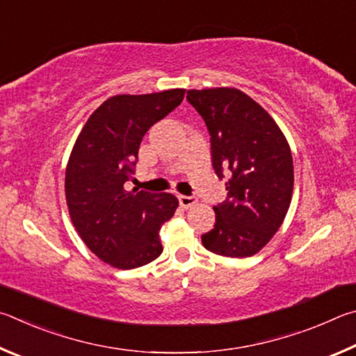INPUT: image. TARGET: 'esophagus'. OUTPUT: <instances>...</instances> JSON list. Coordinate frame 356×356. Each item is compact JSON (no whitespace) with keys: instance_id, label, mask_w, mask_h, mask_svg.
I'll list each match as a JSON object with an SVG mask.
<instances>
[{"instance_id":"obj_1","label":"esophagus","mask_w":356,"mask_h":356,"mask_svg":"<svg viewBox=\"0 0 356 356\" xmlns=\"http://www.w3.org/2000/svg\"><path fill=\"white\" fill-rule=\"evenodd\" d=\"M178 200H179V204H181L183 208H191L197 203V198L192 197V195H178Z\"/></svg>"}]
</instances>
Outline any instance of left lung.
I'll list each match as a JSON object with an SVG mask.
<instances>
[{"instance_id":"left-lung-1","label":"left lung","mask_w":356,"mask_h":356,"mask_svg":"<svg viewBox=\"0 0 356 356\" xmlns=\"http://www.w3.org/2000/svg\"><path fill=\"white\" fill-rule=\"evenodd\" d=\"M211 142L217 178L227 179V200L213 208L216 223L202 234L207 250L229 258L258 253L278 232L288 213L294 165L288 140L275 120L229 87L188 90Z\"/></svg>"}]
</instances>
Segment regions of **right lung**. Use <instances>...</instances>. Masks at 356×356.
Masks as SVG:
<instances>
[{"label":"right lung","mask_w":356,"mask_h":356,"mask_svg":"<svg viewBox=\"0 0 356 356\" xmlns=\"http://www.w3.org/2000/svg\"><path fill=\"white\" fill-rule=\"evenodd\" d=\"M183 89L115 95L89 117L65 170V197L74 228L97 257L117 269H136L162 253L159 229L172 219V194L124 191L134 175L142 137L181 104Z\"/></svg>","instance_id":"obj_1"}]
</instances>
